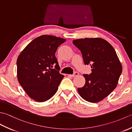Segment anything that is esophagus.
<instances>
[{
	"mask_svg": "<svg viewBox=\"0 0 132 132\" xmlns=\"http://www.w3.org/2000/svg\"><path fill=\"white\" fill-rule=\"evenodd\" d=\"M78 75H79V73H78V72H75L73 74H72V75H70V76H71V77H77V76H78Z\"/></svg>",
	"mask_w": 132,
	"mask_h": 132,
	"instance_id": "34e87169",
	"label": "esophagus"
}]
</instances>
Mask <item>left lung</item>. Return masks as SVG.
<instances>
[{
	"label": "left lung",
	"mask_w": 132,
	"mask_h": 132,
	"mask_svg": "<svg viewBox=\"0 0 132 132\" xmlns=\"http://www.w3.org/2000/svg\"><path fill=\"white\" fill-rule=\"evenodd\" d=\"M72 43L82 53L84 63L90 64L91 73L84 74L85 85L78 91L91 103L103 100L116 87L122 68L113 46L100 38H80Z\"/></svg>",
	"instance_id": "8db88e82"
}]
</instances>
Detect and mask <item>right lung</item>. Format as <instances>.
I'll return each instance as SVG.
<instances>
[{
    "instance_id": "obj_1",
    "label": "right lung",
    "mask_w": 132,
    "mask_h": 132,
    "mask_svg": "<svg viewBox=\"0 0 132 132\" xmlns=\"http://www.w3.org/2000/svg\"><path fill=\"white\" fill-rule=\"evenodd\" d=\"M66 39L50 35L36 38L23 50L17 60V76L27 95L37 102L50 99L64 76L55 53ZM55 66V69L51 68Z\"/></svg>"
}]
</instances>
